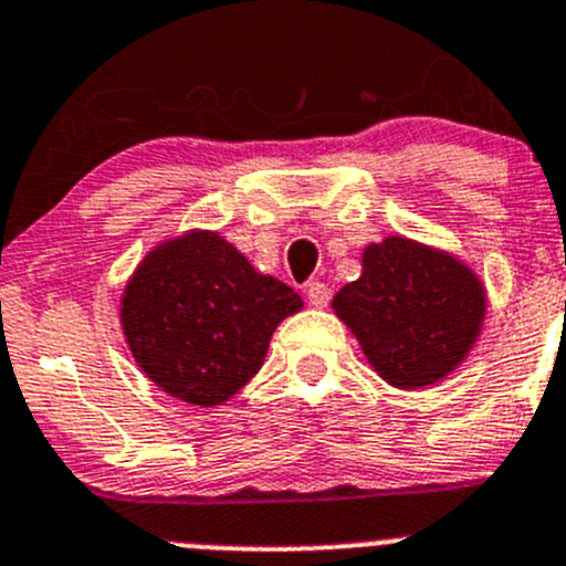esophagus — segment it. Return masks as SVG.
<instances>
[{"label": "esophagus", "instance_id": "esophagus-1", "mask_svg": "<svg viewBox=\"0 0 566 566\" xmlns=\"http://www.w3.org/2000/svg\"><path fill=\"white\" fill-rule=\"evenodd\" d=\"M307 301L313 307H326L332 301V290L324 282H310L307 284Z\"/></svg>", "mask_w": 566, "mask_h": 566}]
</instances>
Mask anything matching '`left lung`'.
<instances>
[{"label":"left lung","mask_w":566,"mask_h":566,"mask_svg":"<svg viewBox=\"0 0 566 566\" xmlns=\"http://www.w3.org/2000/svg\"><path fill=\"white\" fill-rule=\"evenodd\" d=\"M374 371L416 390L455 371L485 318V287L452 253L408 237L363 251V276L332 298Z\"/></svg>","instance_id":"left-lung-1"}]
</instances>
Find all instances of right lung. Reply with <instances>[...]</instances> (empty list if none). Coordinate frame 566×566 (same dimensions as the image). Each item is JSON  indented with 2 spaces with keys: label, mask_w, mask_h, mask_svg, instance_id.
Instances as JSON below:
<instances>
[{
  "label": "right lung",
  "mask_w": 566,
  "mask_h": 566,
  "mask_svg": "<svg viewBox=\"0 0 566 566\" xmlns=\"http://www.w3.org/2000/svg\"><path fill=\"white\" fill-rule=\"evenodd\" d=\"M301 307L293 287L259 273L218 231H189L142 259L119 321L147 379L214 408L262 368L276 326Z\"/></svg>",
  "instance_id": "obj_1"
}]
</instances>
